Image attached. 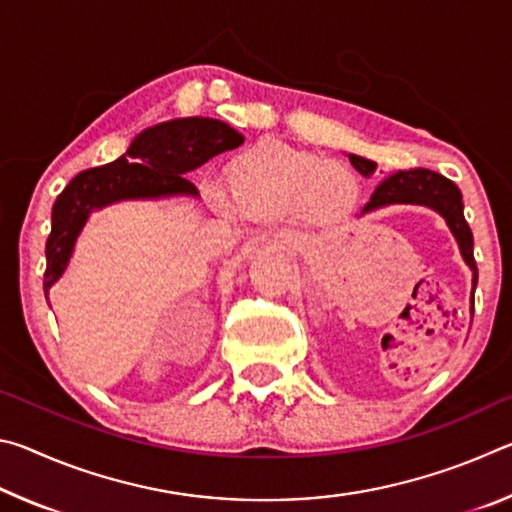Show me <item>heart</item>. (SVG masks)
Masks as SVG:
<instances>
[{
  "mask_svg": "<svg viewBox=\"0 0 512 512\" xmlns=\"http://www.w3.org/2000/svg\"><path fill=\"white\" fill-rule=\"evenodd\" d=\"M359 185L343 164L323 162L314 153L266 142L241 155L232 169V194L212 187L210 194L225 210H241L257 219H280L305 210L314 219H329L348 210Z\"/></svg>",
  "mask_w": 512,
  "mask_h": 512,
  "instance_id": "heart-1",
  "label": "heart"
}]
</instances>
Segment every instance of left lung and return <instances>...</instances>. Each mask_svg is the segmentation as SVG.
<instances>
[{"mask_svg": "<svg viewBox=\"0 0 512 512\" xmlns=\"http://www.w3.org/2000/svg\"><path fill=\"white\" fill-rule=\"evenodd\" d=\"M348 158L352 162V167L357 169L361 176H370V173H375L377 169L375 162L361 158V155L350 153ZM386 205H424L443 216L449 225V230H452L454 239L458 241V248H461L465 264L472 268V311H474V289H476V282H479V271H476V262H474V237L463 214L461 189H458L449 178L429 169L397 171L386 180H381L375 192H372L370 201L363 205L361 214L375 212L379 207H386Z\"/></svg>", "mask_w": 512, "mask_h": 512, "instance_id": "8db88e82", "label": "left lung"}]
</instances>
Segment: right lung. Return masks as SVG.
<instances>
[{
    "instance_id": "add662e5",
    "label": "right lung",
    "mask_w": 512,
    "mask_h": 512,
    "mask_svg": "<svg viewBox=\"0 0 512 512\" xmlns=\"http://www.w3.org/2000/svg\"><path fill=\"white\" fill-rule=\"evenodd\" d=\"M244 144V135L219 119L185 117L162 121L135 137L128 151L115 162L81 171L72 178L51 210L47 239L45 296L65 273L74 244L90 214L119 201L144 198L198 196L185 178L214 155Z\"/></svg>"
}]
</instances>
